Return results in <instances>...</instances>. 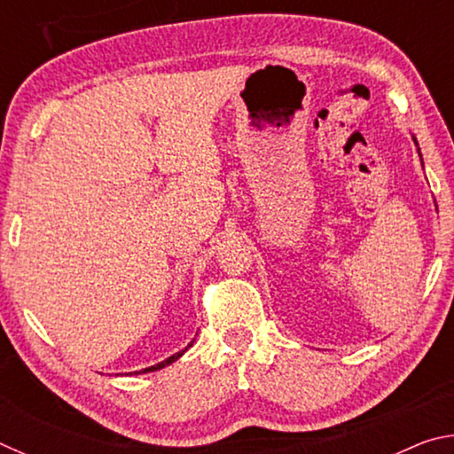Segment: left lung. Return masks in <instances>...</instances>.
I'll list each match as a JSON object with an SVG mask.
<instances>
[{"label":"left lung","mask_w":454,"mask_h":454,"mask_svg":"<svg viewBox=\"0 0 454 454\" xmlns=\"http://www.w3.org/2000/svg\"><path fill=\"white\" fill-rule=\"evenodd\" d=\"M412 142H414V145H417V150H419V156H420V148H419V142H417V137H414L412 136ZM420 162H422V156H420ZM422 168H425V166H422ZM436 204V202H434Z\"/></svg>","instance_id":"8db88e82"}]
</instances>
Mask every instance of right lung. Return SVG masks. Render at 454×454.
I'll return each instance as SVG.
<instances>
[{
    "instance_id": "right-lung-1",
    "label": "right lung",
    "mask_w": 454,
    "mask_h": 454,
    "mask_svg": "<svg viewBox=\"0 0 454 454\" xmlns=\"http://www.w3.org/2000/svg\"><path fill=\"white\" fill-rule=\"evenodd\" d=\"M192 342H194V340H192ZM192 342L188 344V347L186 348H184V350H180V352H176V355H172L170 358H166V360H162V363H158V364H153V366H148V368H142V371L140 372H136V374H145V372H153V371H160V368H164V366H168V364H172V363H176V360H178L182 355H184V352H186L190 347H192ZM129 374H132V372H129Z\"/></svg>"
}]
</instances>
